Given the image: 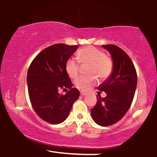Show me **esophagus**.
Instances as JSON below:
<instances>
[{
  "mask_svg": "<svg viewBox=\"0 0 157 157\" xmlns=\"http://www.w3.org/2000/svg\"><path fill=\"white\" fill-rule=\"evenodd\" d=\"M80 94H81V96H86V95L87 94L86 93H85V92H82V91H81V92Z\"/></svg>",
  "mask_w": 157,
  "mask_h": 157,
  "instance_id": "1",
  "label": "esophagus"
}]
</instances>
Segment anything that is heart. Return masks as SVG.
<instances>
[{"label": "heart", "mask_w": 157, "mask_h": 157, "mask_svg": "<svg viewBox=\"0 0 157 157\" xmlns=\"http://www.w3.org/2000/svg\"><path fill=\"white\" fill-rule=\"evenodd\" d=\"M77 58L82 66H90L88 71L89 75L98 76L101 80L108 78L113 71V63L111 58L94 47L88 46L83 48L77 53ZM65 68L71 78H76L79 74L80 66L74 59L70 58L67 60ZM94 76L77 78L75 86L82 91L90 90L97 83V78Z\"/></svg>", "instance_id": "b5f03b06"}]
</instances>
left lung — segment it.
Returning <instances> with one entry per match:
<instances>
[{"mask_svg":"<svg viewBox=\"0 0 157 157\" xmlns=\"http://www.w3.org/2000/svg\"><path fill=\"white\" fill-rule=\"evenodd\" d=\"M101 46L111 55L113 68L108 78L97 87L107 96H97V102L91 114L97 124L109 126L123 118L131 107L137 86V74L131 58L122 49L115 44Z\"/></svg>","mask_w":157,"mask_h":157,"instance_id":"8db88e82","label":"left lung"}]
</instances>
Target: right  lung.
I'll use <instances>...</instances> for the list:
<instances>
[{
	"label": "right lung",
	"instance_id": "obj_1",
	"mask_svg": "<svg viewBox=\"0 0 157 157\" xmlns=\"http://www.w3.org/2000/svg\"><path fill=\"white\" fill-rule=\"evenodd\" d=\"M78 48L61 43L48 47L36 56L28 70L26 81L32 107L40 118L49 123L66 121L80 95L78 89L72 87L65 68L67 60ZM60 88L69 90L60 95Z\"/></svg>",
	"mask_w": 157,
	"mask_h": 157
}]
</instances>
